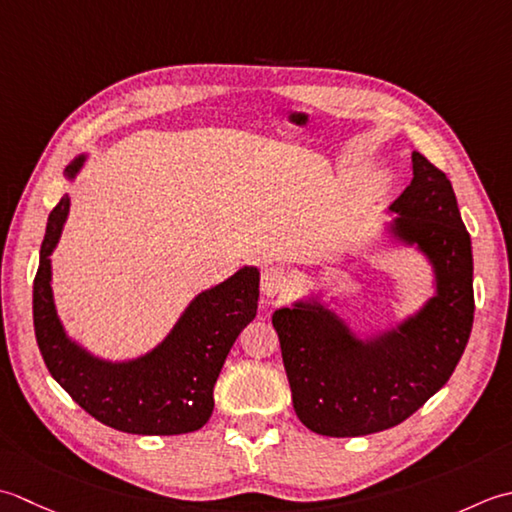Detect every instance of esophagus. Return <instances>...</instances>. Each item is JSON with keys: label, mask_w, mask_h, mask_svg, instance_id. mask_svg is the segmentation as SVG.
<instances>
[{"label": "esophagus", "mask_w": 512, "mask_h": 512, "mask_svg": "<svg viewBox=\"0 0 512 512\" xmlns=\"http://www.w3.org/2000/svg\"><path fill=\"white\" fill-rule=\"evenodd\" d=\"M291 287L289 274L283 267H267L263 271V278H260V289L267 298H276L280 294H285Z\"/></svg>", "instance_id": "1"}]
</instances>
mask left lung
I'll list each match as a JSON object with an SVG mask.
<instances>
[{"instance_id":"8db88e82","label":"left lung","mask_w":512,"mask_h":512,"mask_svg":"<svg viewBox=\"0 0 512 512\" xmlns=\"http://www.w3.org/2000/svg\"><path fill=\"white\" fill-rule=\"evenodd\" d=\"M413 181L389 210V232L429 258L435 296L415 316L369 340L336 311L298 300L274 311L298 420L329 437L378 433L404 422L451 378L473 329V252L451 181L411 156Z\"/></svg>"}]
</instances>
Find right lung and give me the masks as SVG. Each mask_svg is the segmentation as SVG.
Listing matches in <instances>:
<instances>
[{
  "instance_id": "1",
  "label": "right lung",
  "mask_w": 512,
  "mask_h": 512,
  "mask_svg": "<svg viewBox=\"0 0 512 512\" xmlns=\"http://www.w3.org/2000/svg\"><path fill=\"white\" fill-rule=\"evenodd\" d=\"M86 156L72 161L75 179ZM70 210L66 194L48 216L33 285L35 338L52 378L83 411L101 424L134 435H181L198 431L214 411V384L225 358L256 318V267L238 269L225 283L198 294L179 322L152 351L125 362L92 356L61 325L50 287V254Z\"/></svg>"
}]
</instances>
